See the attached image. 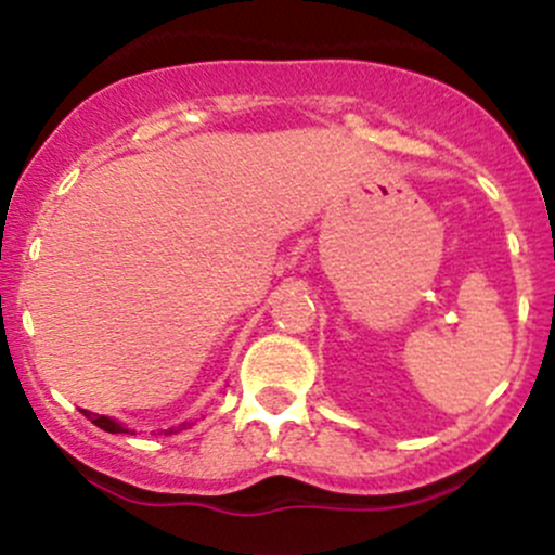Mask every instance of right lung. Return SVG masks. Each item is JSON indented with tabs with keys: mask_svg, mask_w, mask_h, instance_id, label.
Returning a JSON list of instances; mask_svg holds the SVG:
<instances>
[{
	"mask_svg": "<svg viewBox=\"0 0 555 555\" xmlns=\"http://www.w3.org/2000/svg\"><path fill=\"white\" fill-rule=\"evenodd\" d=\"M87 417L92 420V423L98 425V428H103V430H108V434H127V428H121L119 423H116V420H111V417H103V415H95V412H85ZM172 434V430H170Z\"/></svg>",
	"mask_w": 555,
	"mask_h": 555,
	"instance_id": "obj_1",
	"label": "right lung"
}]
</instances>
